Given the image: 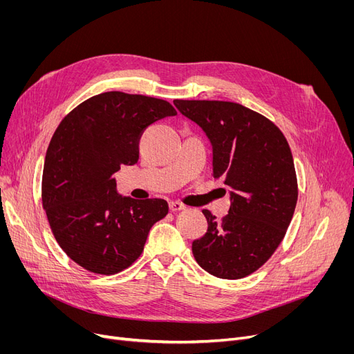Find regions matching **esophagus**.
Segmentation results:
<instances>
[{"instance_id": "1", "label": "esophagus", "mask_w": 354, "mask_h": 354, "mask_svg": "<svg viewBox=\"0 0 354 354\" xmlns=\"http://www.w3.org/2000/svg\"><path fill=\"white\" fill-rule=\"evenodd\" d=\"M169 209H171V212H179V211L185 209V205H182V203H179V202L171 201L169 202Z\"/></svg>"}]
</instances>
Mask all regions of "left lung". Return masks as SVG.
<instances>
[{"instance_id": "left-lung-1", "label": "left lung", "mask_w": 354, "mask_h": 354, "mask_svg": "<svg viewBox=\"0 0 354 354\" xmlns=\"http://www.w3.org/2000/svg\"><path fill=\"white\" fill-rule=\"evenodd\" d=\"M212 143V176L231 188L221 221L203 209L208 231L192 243L207 272L238 280L263 267L287 232L299 198L291 149L270 119L232 102L174 100Z\"/></svg>"}]
</instances>
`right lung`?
<instances>
[{"instance_id": "obj_1", "label": "right lung", "mask_w": 354, "mask_h": 354, "mask_svg": "<svg viewBox=\"0 0 354 354\" xmlns=\"http://www.w3.org/2000/svg\"><path fill=\"white\" fill-rule=\"evenodd\" d=\"M175 115L166 100L106 91L74 107L55 129L44 160L43 208L57 244L82 268L102 275L126 270L169 211L163 199L119 196L111 175L138 162L149 124Z\"/></svg>"}]
</instances>
